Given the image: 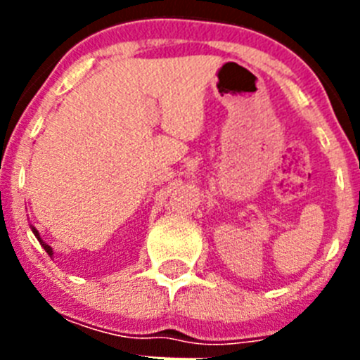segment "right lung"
Wrapping results in <instances>:
<instances>
[{"instance_id":"add662e5","label":"right lung","mask_w":360,"mask_h":360,"mask_svg":"<svg viewBox=\"0 0 360 360\" xmlns=\"http://www.w3.org/2000/svg\"><path fill=\"white\" fill-rule=\"evenodd\" d=\"M32 231H34V234H36V238H37V240H39V241H41V245H43V247H44V250H46V252H49V254H50V256H52V247H50V245H46V243H44V241H43V240H41V238H39V232H37V231H36V229L32 227Z\"/></svg>"}]
</instances>
